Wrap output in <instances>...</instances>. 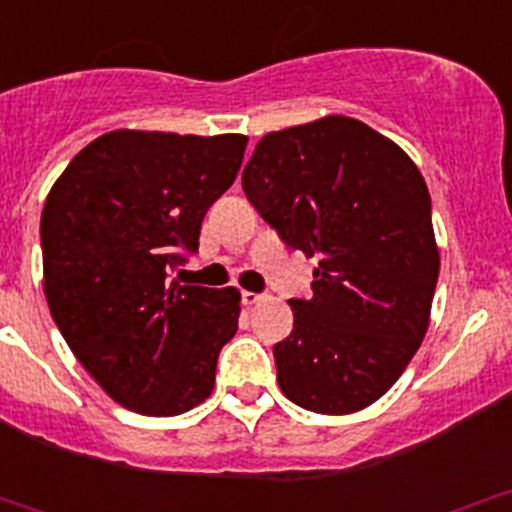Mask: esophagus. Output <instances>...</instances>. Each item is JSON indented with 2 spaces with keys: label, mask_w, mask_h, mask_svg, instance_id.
I'll return each mask as SVG.
<instances>
[{
  "label": "esophagus",
  "mask_w": 512,
  "mask_h": 512,
  "mask_svg": "<svg viewBox=\"0 0 512 512\" xmlns=\"http://www.w3.org/2000/svg\"><path fill=\"white\" fill-rule=\"evenodd\" d=\"M265 302V294H255V292H242V304L245 307H255V304Z\"/></svg>",
  "instance_id": "obj_1"
}]
</instances>
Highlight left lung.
Masks as SVG:
<instances>
[{
  "label": "left lung",
  "instance_id": "left-lung-1",
  "mask_svg": "<svg viewBox=\"0 0 512 512\" xmlns=\"http://www.w3.org/2000/svg\"><path fill=\"white\" fill-rule=\"evenodd\" d=\"M247 200L294 250L319 257L275 344L292 404L347 416L396 384L431 322L441 255L431 195L391 138L349 116L272 131L242 170Z\"/></svg>",
  "mask_w": 512,
  "mask_h": 512
}]
</instances>
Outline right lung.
Here are the masks:
<instances>
[{
    "label": "right lung",
    "instance_id": "add662e5",
    "mask_svg": "<svg viewBox=\"0 0 512 512\" xmlns=\"http://www.w3.org/2000/svg\"><path fill=\"white\" fill-rule=\"evenodd\" d=\"M247 136L121 128L81 148L41 210L44 294L61 337L123 409L178 416L203 404L237 332L240 292L168 282L198 250L210 205Z\"/></svg>",
    "mask_w": 512,
    "mask_h": 512
}]
</instances>
